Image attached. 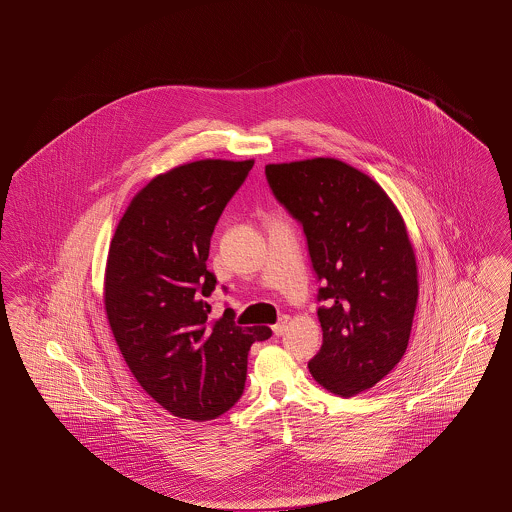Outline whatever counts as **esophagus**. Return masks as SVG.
Listing matches in <instances>:
<instances>
[{"mask_svg":"<svg viewBox=\"0 0 512 512\" xmlns=\"http://www.w3.org/2000/svg\"><path fill=\"white\" fill-rule=\"evenodd\" d=\"M288 322H290V318L282 317L274 326H272V332H274V336H282L284 332H286V328H288Z\"/></svg>","mask_w":512,"mask_h":512,"instance_id":"1","label":"esophagus"}]
</instances>
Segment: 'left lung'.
<instances>
[{
    "mask_svg": "<svg viewBox=\"0 0 512 512\" xmlns=\"http://www.w3.org/2000/svg\"><path fill=\"white\" fill-rule=\"evenodd\" d=\"M278 201L303 224L318 297L322 345L309 372L353 397L397 365L418 303V267L405 220L384 188L334 157L265 167Z\"/></svg>",
    "mask_w": 512,
    "mask_h": 512,
    "instance_id": "obj_1",
    "label": "left lung"
}]
</instances>
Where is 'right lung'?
<instances>
[{
  "mask_svg": "<svg viewBox=\"0 0 512 512\" xmlns=\"http://www.w3.org/2000/svg\"><path fill=\"white\" fill-rule=\"evenodd\" d=\"M251 167L253 159H201L157 174L109 245L103 305L113 338L138 384L178 418L226 413L244 391L251 343L272 334L226 313L209 318L199 297L215 290L205 265L211 236Z\"/></svg>",
  "mask_w": 512,
  "mask_h": 512,
  "instance_id": "1",
  "label": "right lung"
}]
</instances>
